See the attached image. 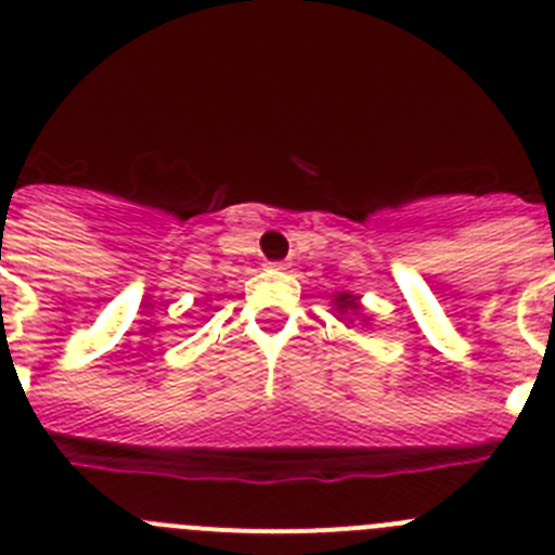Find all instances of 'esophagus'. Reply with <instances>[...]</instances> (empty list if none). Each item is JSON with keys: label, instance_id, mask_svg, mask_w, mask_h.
<instances>
[{"label": "esophagus", "instance_id": "esophagus-1", "mask_svg": "<svg viewBox=\"0 0 555 555\" xmlns=\"http://www.w3.org/2000/svg\"><path fill=\"white\" fill-rule=\"evenodd\" d=\"M291 264L287 262H268V271H287Z\"/></svg>", "mask_w": 555, "mask_h": 555}]
</instances>
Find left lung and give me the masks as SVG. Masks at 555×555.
Wrapping results in <instances>:
<instances>
[{
	"mask_svg": "<svg viewBox=\"0 0 555 555\" xmlns=\"http://www.w3.org/2000/svg\"><path fill=\"white\" fill-rule=\"evenodd\" d=\"M335 310L340 312V315H344V312H351V315H358V310H360L358 296H351V293H337V296H335ZM349 321H351V318H349Z\"/></svg>",
	"mask_w": 555,
	"mask_h": 555,
	"instance_id": "1",
	"label": "left lung"
}]
</instances>
